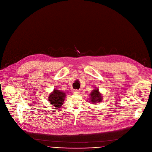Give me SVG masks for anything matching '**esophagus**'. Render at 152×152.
<instances>
[{
  "instance_id": "1",
  "label": "esophagus",
  "mask_w": 152,
  "mask_h": 152,
  "mask_svg": "<svg viewBox=\"0 0 152 152\" xmlns=\"http://www.w3.org/2000/svg\"><path fill=\"white\" fill-rule=\"evenodd\" d=\"M80 91H79V90H75L74 91V94H80Z\"/></svg>"
}]
</instances>
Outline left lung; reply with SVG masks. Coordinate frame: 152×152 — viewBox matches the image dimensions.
<instances>
[{
  "label": "left lung",
  "mask_w": 152,
  "mask_h": 152,
  "mask_svg": "<svg viewBox=\"0 0 152 152\" xmlns=\"http://www.w3.org/2000/svg\"><path fill=\"white\" fill-rule=\"evenodd\" d=\"M90 102L92 104H97V103H99L102 101V95L101 93L99 92V89L96 88L94 89V90L91 92L90 94Z\"/></svg>",
  "instance_id": "obj_1"
}]
</instances>
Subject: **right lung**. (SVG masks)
Wrapping results in <instances>:
<instances>
[{
  "label": "right lung",
  "instance_id": "obj_1",
  "mask_svg": "<svg viewBox=\"0 0 152 152\" xmlns=\"http://www.w3.org/2000/svg\"><path fill=\"white\" fill-rule=\"evenodd\" d=\"M66 93L61 90H55L51 92L48 97L49 102L55 107L59 108L63 104L66 97Z\"/></svg>",
  "mask_w": 152,
  "mask_h": 152
}]
</instances>
